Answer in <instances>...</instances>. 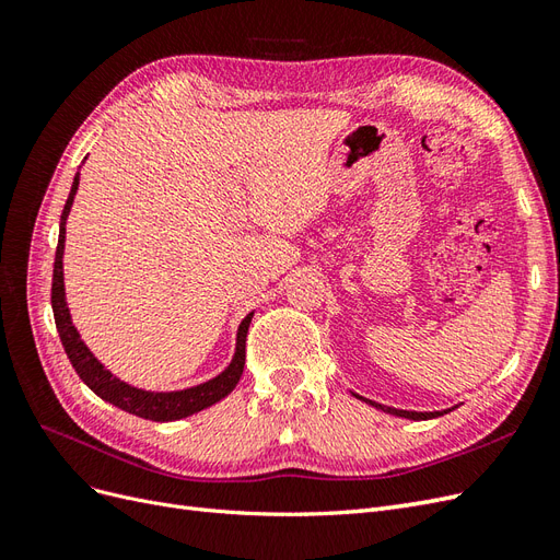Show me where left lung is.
<instances>
[{"label":"left lung","instance_id":"obj_1","mask_svg":"<svg viewBox=\"0 0 560 560\" xmlns=\"http://www.w3.org/2000/svg\"><path fill=\"white\" fill-rule=\"evenodd\" d=\"M358 397H360V395H358ZM360 399H364V397H360ZM364 401H369L371 406H376V409H381V411H385V413H393V416H401V418H411V420H428V418H436V416H444V413H448V411H434V413L401 411V409H393V406H383V404H376V401H371V399H364Z\"/></svg>","mask_w":560,"mask_h":560}]
</instances>
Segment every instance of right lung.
<instances>
[{
  "instance_id": "right-lung-1",
  "label": "right lung",
  "mask_w": 560,
  "mask_h": 560,
  "mask_svg": "<svg viewBox=\"0 0 560 560\" xmlns=\"http://www.w3.org/2000/svg\"><path fill=\"white\" fill-rule=\"evenodd\" d=\"M77 189H79V173L72 182V191H70V196H67L65 210L60 214V235H58V249H56V264H54V284H50V306H54V317H56V327L60 334L62 348L67 352V358H70L79 378L86 383L100 399H105L132 416H140L144 420H156V422L194 416L202 409H208V406L217 404L219 399H224L226 395H231L233 387L238 385V381L243 376V369H245V341H247V329H249V322H252L254 313H249L241 322L238 343H235L233 362L226 366V371H222V374L208 383L179 389V393H147V389L132 387L124 381H118L116 376H112V371H107L93 358V352L86 348V343L81 341L79 331L72 325L70 308H67V301H65V282H62L65 222H67V214H70Z\"/></svg>"
}]
</instances>
